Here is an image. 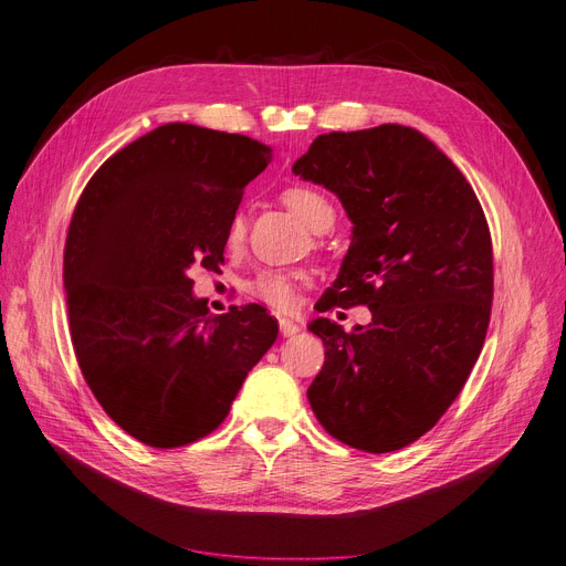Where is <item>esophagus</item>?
<instances>
[{
  "mask_svg": "<svg viewBox=\"0 0 566 566\" xmlns=\"http://www.w3.org/2000/svg\"><path fill=\"white\" fill-rule=\"evenodd\" d=\"M280 333L282 337H293L296 333H301V326L296 322H291V318H280Z\"/></svg>",
  "mask_w": 566,
  "mask_h": 566,
  "instance_id": "obj_1",
  "label": "esophagus"
}]
</instances>
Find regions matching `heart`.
<instances>
[{
	"label": "heart",
	"mask_w": 566,
	"mask_h": 566,
	"mask_svg": "<svg viewBox=\"0 0 566 566\" xmlns=\"http://www.w3.org/2000/svg\"><path fill=\"white\" fill-rule=\"evenodd\" d=\"M282 203L312 231H318L326 224L333 227L335 210L316 189L289 187L282 191ZM242 240H244V217L242 212H235L227 229V242L229 248H238ZM303 280H305L303 273L268 268V270H261L256 277L248 282V293L270 307L286 312L293 307V303H296V289Z\"/></svg>",
	"instance_id": "obj_1"
}]
</instances>
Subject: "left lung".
<instances>
[{"instance_id": "left-lung-1", "label": "left lung", "mask_w": 566, "mask_h": 566, "mask_svg": "<svg viewBox=\"0 0 566 566\" xmlns=\"http://www.w3.org/2000/svg\"><path fill=\"white\" fill-rule=\"evenodd\" d=\"M293 174L333 191L352 244L318 312L367 305L352 333L318 316L326 360L307 388L328 434L405 449L458 398L493 305V242L474 189L421 132L379 125L316 136Z\"/></svg>"}]
</instances>
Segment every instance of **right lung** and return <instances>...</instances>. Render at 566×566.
Returning <instances> with one entry per match:
<instances>
[{"label":"right lung","instance_id":"1","mask_svg":"<svg viewBox=\"0 0 566 566\" xmlns=\"http://www.w3.org/2000/svg\"><path fill=\"white\" fill-rule=\"evenodd\" d=\"M273 147L168 122L122 147L83 189L64 244L71 342L111 419L155 449L210 434L277 322L261 305L212 316L191 268L224 263L242 191Z\"/></svg>","mask_w":566,"mask_h":566}]
</instances>
